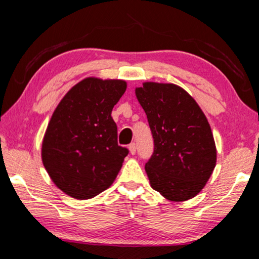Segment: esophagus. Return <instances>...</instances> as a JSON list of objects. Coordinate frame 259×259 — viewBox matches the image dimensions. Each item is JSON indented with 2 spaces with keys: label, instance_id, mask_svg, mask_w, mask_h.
<instances>
[{
  "label": "esophagus",
  "instance_id": "34e87169",
  "mask_svg": "<svg viewBox=\"0 0 259 259\" xmlns=\"http://www.w3.org/2000/svg\"><path fill=\"white\" fill-rule=\"evenodd\" d=\"M129 151H130V153H131V154H135V153H136V144L135 143H131L130 144V145H129Z\"/></svg>",
  "mask_w": 259,
  "mask_h": 259
}]
</instances>
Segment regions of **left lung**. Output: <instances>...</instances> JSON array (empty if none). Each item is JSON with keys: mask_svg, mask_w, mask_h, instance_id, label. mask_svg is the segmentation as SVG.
Masks as SVG:
<instances>
[{"mask_svg": "<svg viewBox=\"0 0 259 259\" xmlns=\"http://www.w3.org/2000/svg\"><path fill=\"white\" fill-rule=\"evenodd\" d=\"M135 94L154 138V153L145 165L151 187L174 202L193 199L217 162L207 117L195 99L174 83L144 82Z\"/></svg>", "mask_w": 259, "mask_h": 259, "instance_id": "obj_1", "label": "left lung"}]
</instances>
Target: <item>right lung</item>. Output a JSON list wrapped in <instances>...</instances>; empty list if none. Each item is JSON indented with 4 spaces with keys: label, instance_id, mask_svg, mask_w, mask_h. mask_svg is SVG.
Wrapping results in <instances>:
<instances>
[{
    "label": "right lung",
    "instance_id": "add662e5",
    "mask_svg": "<svg viewBox=\"0 0 259 259\" xmlns=\"http://www.w3.org/2000/svg\"><path fill=\"white\" fill-rule=\"evenodd\" d=\"M125 90L124 80L85 77L52 113L42 140V162L55 185L73 199L95 198L121 170L128 150L117 145L112 109Z\"/></svg>",
    "mask_w": 259,
    "mask_h": 259
}]
</instances>
